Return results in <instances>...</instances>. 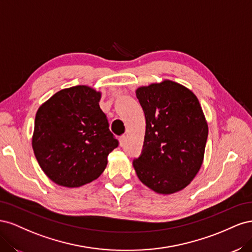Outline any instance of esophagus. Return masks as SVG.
Instances as JSON below:
<instances>
[{"mask_svg":"<svg viewBox=\"0 0 252 252\" xmlns=\"http://www.w3.org/2000/svg\"><path fill=\"white\" fill-rule=\"evenodd\" d=\"M125 142H126V135H122L120 138V145H121V146H124Z\"/></svg>","mask_w":252,"mask_h":252,"instance_id":"1","label":"esophagus"}]
</instances>
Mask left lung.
Masks as SVG:
<instances>
[{
    "mask_svg": "<svg viewBox=\"0 0 252 252\" xmlns=\"http://www.w3.org/2000/svg\"><path fill=\"white\" fill-rule=\"evenodd\" d=\"M135 94L146 119L142 154L133 159L136 175L158 193L178 192L203 163L208 125L200 102L191 90L169 80Z\"/></svg>",
    "mask_w": 252,
    "mask_h": 252,
    "instance_id": "left-lung-1",
    "label": "left lung"
}]
</instances>
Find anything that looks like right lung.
<instances>
[{
    "label": "right lung",
    "mask_w": 252,
    "mask_h": 252,
    "mask_svg": "<svg viewBox=\"0 0 252 252\" xmlns=\"http://www.w3.org/2000/svg\"><path fill=\"white\" fill-rule=\"evenodd\" d=\"M101 93L79 85L60 90L37 109L32 148L56 184L80 187L97 179L119 146L100 108Z\"/></svg>",
    "instance_id": "1"
}]
</instances>
